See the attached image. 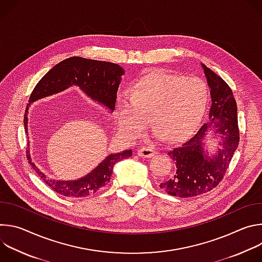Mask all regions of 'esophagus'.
Listing matches in <instances>:
<instances>
[{
	"label": "esophagus",
	"instance_id": "esophagus-1",
	"mask_svg": "<svg viewBox=\"0 0 262 262\" xmlns=\"http://www.w3.org/2000/svg\"><path fill=\"white\" fill-rule=\"evenodd\" d=\"M156 155V151L150 147H141L138 149V156L140 158H151Z\"/></svg>",
	"mask_w": 262,
	"mask_h": 262
}]
</instances>
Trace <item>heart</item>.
I'll list each match as a JSON object with an SVG mask.
<instances>
[{
    "mask_svg": "<svg viewBox=\"0 0 262 262\" xmlns=\"http://www.w3.org/2000/svg\"><path fill=\"white\" fill-rule=\"evenodd\" d=\"M208 89L198 78H181L150 69L133 83L117 99L116 115L120 130L129 139L143 136L150 115L158 137L179 140L200 124L208 102Z\"/></svg>",
    "mask_w": 262,
    "mask_h": 262,
    "instance_id": "1",
    "label": "heart"
}]
</instances>
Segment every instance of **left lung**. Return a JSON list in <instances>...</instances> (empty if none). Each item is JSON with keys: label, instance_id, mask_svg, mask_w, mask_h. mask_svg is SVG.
<instances>
[{"label": "left lung", "instance_id": "1", "mask_svg": "<svg viewBox=\"0 0 262 262\" xmlns=\"http://www.w3.org/2000/svg\"><path fill=\"white\" fill-rule=\"evenodd\" d=\"M201 65L210 87L209 119L194 137L168 151L175 162L176 171L160 184L169 195L180 198L198 196L214 189L224 178L239 142L237 106L232 90L211 69ZM213 126L223 140L218 154L209 157L204 150L203 141Z\"/></svg>", "mask_w": 262, "mask_h": 262}]
</instances>
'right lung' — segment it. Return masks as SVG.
I'll use <instances>...</instances> for the list:
<instances>
[{
  "instance_id": "right-lung-1",
  "label": "right lung",
  "mask_w": 262,
  "mask_h": 262,
  "mask_svg": "<svg viewBox=\"0 0 262 262\" xmlns=\"http://www.w3.org/2000/svg\"><path fill=\"white\" fill-rule=\"evenodd\" d=\"M124 70L115 63L86 59L82 57H71L54 66L38 82L30 95L29 102H33L46 96L61 92L66 88L76 85L93 100L103 104L112 112L116 105L117 91ZM27 105L24 117L26 133L28 129ZM28 136V135H27ZM29 143V140H28ZM30 145L28 144V147ZM130 149L119 154H112L105 158L91 173L78 180L63 181L48 178L32 162L29 149L27 158L32 168L45 181V183L56 193L71 198H83L96 193L111 179L113 168L116 163L132 157Z\"/></svg>"
}]
</instances>
